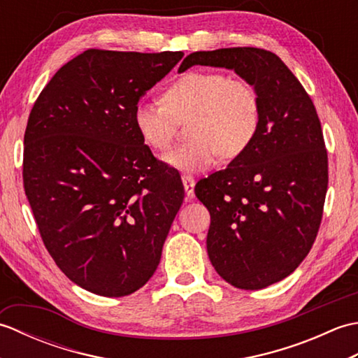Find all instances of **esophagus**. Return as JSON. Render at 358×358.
<instances>
[{
    "instance_id": "34e87169",
    "label": "esophagus",
    "mask_w": 358,
    "mask_h": 358,
    "mask_svg": "<svg viewBox=\"0 0 358 358\" xmlns=\"http://www.w3.org/2000/svg\"><path fill=\"white\" fill-rule=\"evenodd\" d=\"M181 180H183L186 195L189 196V199H192V196L195 195V194H194V187H195V180H194V177H192V175L183 173V175H181Z\"/></svg>"
}]
</instances>
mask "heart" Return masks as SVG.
Returning a JSON list of instances; mask_svg holds the SVG:
<instances>
[{"mask_svg": "<svg viewBox=\"0 0 358 358\" xmlns=\"http://www.w3.org/2000/svg\"><path fill=\"white\" fill-rule=\"evenodd\" d=\"M192 138L164 157L181 171H203L218 157L234 159L250 148L262 124V103L249 81L222 72H187L164 90L162 101H140L134 124L152 150L172 146L180 123Z\"/></svg>", "mask_w": 358, "mask_h": 358, "instance_id": "heart-1", "label": "heart"}]
</instances>
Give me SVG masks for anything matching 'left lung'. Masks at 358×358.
<instances>
[{
  "mask_svg": "<svg viewBox=\"0 0 358 358\" xmlns=\"http://www.w3.org/2000/svg\"><path fill=\"white\" fill-rule=\"evenodd\" d=\"M195 64L234 69L252 85L262 124L245 154L200 180L195 195L210 214L208 255L218 275L238 289H263L305 260L320 229L328 191V152L310 96L269 50L194 52Z\"/></svg>",
  "mask_w": 358,
  "mask_h": 358,
  "instance_id": "8db88e82",
  "label": "left lung"
}]
</instances>
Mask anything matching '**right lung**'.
I'll list each match as a JSON object with an SVG mask.
<instances>
[{
	"mask_svg": "<svg viewBox=\"0 0 358 358\" xmlns=\"http://www.w3.org/2000/svg\"><path fill=\"white\" fill-rule=\"evenodd\" d=\"M181 58L87 49L30 110L24 192L53 262L89 292L124 296L157 271L185 189L141 141L134 112Z\"/></svg>",
	"mask_w": 358,
	"mask_h": 358,
	"instance_id": "add662e5",
	"label": "right lung"
}]
</instances>
